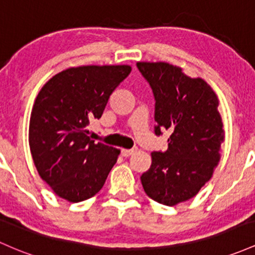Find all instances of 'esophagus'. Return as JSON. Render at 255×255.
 Listing matches in <instances>:
<instances>
[{"instance_id":"34e87169","label":"esophagus","mask_w":255,"mask_h":255,"mask_svg":"<svg viewBox=\"0 0 255 255\" xmlns=\"http://www.w3.org/2000/svg\"><path fill=\"white\" fill-rule=\"evenodd\" d=\"M134 149H130V150H127V149H122L121 150V155L123 156V157H129L130 155H133L134 153Z\"/></svg>"}]
</instances>
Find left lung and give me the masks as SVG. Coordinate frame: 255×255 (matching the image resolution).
Segmentation results:
<instances>
[{
  "mask_svg": "<svg viewBox=\"0 0 255 255\" xmlns=\"http://www.w3.org/2000/svg\"><path fill=\"white\" fill-rule=\"evenodd\" d=\"M155 98V134L168 130V149L151 153L142 173L144 191L156 202L174 206L197 195L220 159L224 140L218 98L202 78L186 76L168 63H136Z\"/></svg>",
  "mask_w": 255,
  "mask_h": 255,
  "instance_id": "1",
  "label": "left lung"
}]
</instances>
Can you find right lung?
<instances>
[{
	"instance_id": "add662e5",
	"label": "right lung",
	"mask_w": 255,
	"mask_h": 255,
	"mask_svg": "<svg viewBox=\"0 0 255 255\" xmlns=\"http://www.w3.org/2000/svg\"><path fill=\"white\" fill-rule=\"evenodd\" d=\"M132 71L128 65L70 68L53 76L38 93L29 144L40 177L59 197L81 202L104 185L120 150L88 136L115 89Z\"/></svg>"
}]
</instances>
